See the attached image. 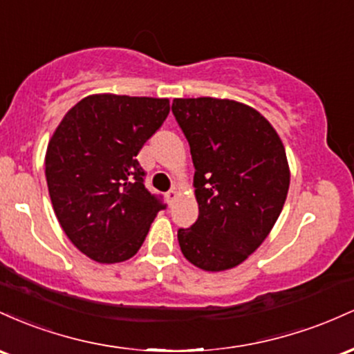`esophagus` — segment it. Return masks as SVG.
Segmentation results:
<instances>
[{
    "label": "esophagus",
    "instance_id": "1",
    "mask_svg": "<svg viewBox=\"0 0 354 354\" xmlns=\"http://www.w3.org/2000/svg\"><path fill=\"white\" fill-rule=\"evenodd\" d=\"M178 196V192H177V189L176 187H172V189H170L169 190V192H167L165 194V197H167V202H169V204L170 205H172V202L174 201H176V197Z\"/></svg>",
    "mask_w": 354,
    "mask_h": 354
}]
</instances>
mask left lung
Wrapping results in <instances>:
<instances>
[{
    "label": "left lung",
    "instance_id": "1",
    "mask_svg": "<svg viewBox=\"0 0 354 354\" xmlns=\"http://www.w3.org/2000/svg\"><path fill=\"white\" fill-rule=\"evenodd\" d=\"M172 113L190 145L198 217L178 229L180 251L204 271L248 259L271 232L289 189L279 135L259 112L234 100L176 98Z\"/></svg>",
    "mask_w": 354,
    "mask_h": 354
}]
</instances>
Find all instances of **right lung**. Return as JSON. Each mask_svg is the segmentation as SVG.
I'll use <instances>...</instances> for the list:
<instances>
[{
  "instance_id": "1",
  "label": "right lung",
  "mask_w": 354,
  "mask_h": 354,
  "mask_svg": "<svg viewBox=\"0 0 354 354\" xmlns=\"http://www.w3.org/2000/svg\"><path fill=\"white\" fill-rule=\"evenodd\" d=\"M169 112L167 98L91 95L55 130L45 158L51 204L68 239L90 259H130L165 209L162 196L145 187L137 153Z\"/></svg>"
}]
</instances>
